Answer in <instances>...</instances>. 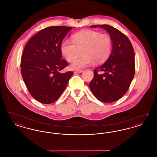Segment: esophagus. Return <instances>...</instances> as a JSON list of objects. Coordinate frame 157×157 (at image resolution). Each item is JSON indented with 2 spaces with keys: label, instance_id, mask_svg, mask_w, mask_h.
Instances as JSON below:
<instances>
[{
  "label": "esophagus",
  "instance_id": "obj_1",
  "mask_svg": "<svg viewBox=\"0 0 157 157\" xmlns=\"http://www.w3.org/2000/svg\"><path fill=\"white\" fill-rule=\"evenodd\" d=\"M83 71V69H79V70H77V71H76L75 72V73H81Z\"/></svg>",
  "mask_w": 157,
  "mask_h": 157
}]
</instances>
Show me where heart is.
Instances as JSON below:
<instances>
[{
  "label": "heart",
  "mask_w": 157,
  "mask_h": 157,
  "mask_svg": "<svg viewBox=\"0 0 157 157\" xmlns=\"http://www.w3.org/2000/svg\"><path fill=\"white\" fill-rule=\"evenodd\" d=\"M111 46V39L108 35L95 30H85L74 36L73 42L63 40L60 51L69 62H74L83 53L82 56L71 65L72 69H79L94 62L97 64L104 62L109 56Z\"/></svg>",
  "instance_id": "1"
}]
</instances>
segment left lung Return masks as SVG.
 <instances>
[{"instance_id":"1","label":"left lung","mask_w":157,"mask_h":157,"mask_svg":"<svg viewBox=\"0 0 157 157\" xmlns=\"http://www.w3.org/2000/svg\"><path fill=\"white\" fill-rule=\"evenodd\" d=\"M109 32L112 42L109 58L94 70L90 88L94 96L103 102H113L122 97L129 89L135 71L134 51L129 39L121 31L108 25H93ZM104 71V74L98 73Z\"/></svg>"}]
</instances>
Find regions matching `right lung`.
I'll list each match as a JSON object with an SVG mask.
<instances>
[{"instance_id": "obj_1", "label": "right lung", "mask_w": 157, "mask_h": 157, "mask_svg": "<svg viewBox=\"0 0 157 157\" xmlns=\"http://www.w3.org/2000/svg\"><path fill=\"white\" fill-rule=\"evenodd\" d=\"M72 27L50 26L37 32L25 47L21 58V74L32 97L49 104L56 101L65 90L74 72L61 74L68 65L62 59L60 45Z\"/></svg>"}]
</instances>
